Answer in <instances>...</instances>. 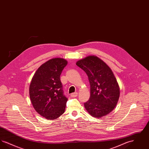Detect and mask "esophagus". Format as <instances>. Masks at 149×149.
Instances as JSON below:
<instances>
[{
	"mask_svg": "<svg viewBox=\"0 0 149 149\" xmlns=\"http://www.w3.org/2000/svg\"><path fill=\"white\" fill-rule=\"evenodd\" d=\"M77 96H78V93L77 92L72 93L71 94V97H76Z\"/></svg>",
	"mask_w": 149,
	"mask_h": 149,
	"instance_id": "esophagus-1",
	"label": "esophagus"
}]
</instances>
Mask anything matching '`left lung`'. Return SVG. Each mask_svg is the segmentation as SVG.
<instances>
[{"label": "left lung", "mask_w": 149, "mask_h": 149, "mask_svg": "<svg viewBox=\"0 0 149 149\" xmlns=\"http://www.w3.org/2000/svg\"><path fill=\"white\" fill-rule=\"evenodd\" d=\"M77 65L85 71L91 86V96L84 106L92 116L100 118L109 113L116 106L120 88L113 73L98 57L89 56Z\"/></svg>", "instance_id": "left-lung-1"}]
</instances>
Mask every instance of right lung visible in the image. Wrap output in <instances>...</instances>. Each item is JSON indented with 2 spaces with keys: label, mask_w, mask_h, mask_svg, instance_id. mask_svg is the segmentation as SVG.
Listing matches in <instances>:
<instances>
[{
  "label": "right lung",
  "mask_w": 149,
  "mask_h": 149,
  "mask_svg": "<svg viewBox=\"0 0 149 149\" xmlns=\"http://www.w3.org/2000/svg\"><path fill=\"white\" fill-rule=\"evenodd\" d=\"M68 64L61 58H52L36 71L29 86V97L36 112L47 120L64 113L68 98L64 94L60 75Z\"/></svg>",
  "instance_id": "obj_1"
}]
</instances>
